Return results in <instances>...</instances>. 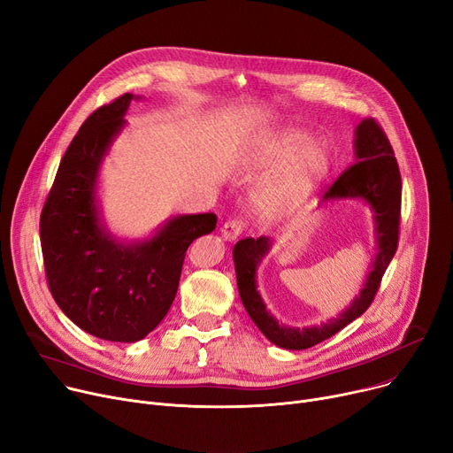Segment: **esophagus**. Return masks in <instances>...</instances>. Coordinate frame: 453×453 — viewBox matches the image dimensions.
<instances>
[{"mask_svg": "<svg viewBox=\"0 0 453 453\" xmlns=\"http://www.w3.org/2000/svg\"><path fill=\"white\" fill-rule=\"evenodd\" d=\"M243 232V221L239 219H230L221 226V237L225 242H234V239Z\"/></svg>", "mask_w": 453, "mask_h": 453, "instance_id": "obj_1", "label": "esophagus"}]
</instances>
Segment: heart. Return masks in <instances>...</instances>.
<instances>
[{
	"mask_svg": "<svg viewBox=\"0 0 453 453\" xmlns=\"http://www.w3.org/2000/svg\"><path fill=\"white\" fill-rule=\"evenodd\" d=\"M256 194L254 206L263 219H276L303 204L329 175L331 153L320 141H309L300 129H287L263 144L257 163H283Z\"/></svg>",
	"mask_w": 453,
	"mask_h": 453,
	"instance_id": "heart-1",
	"label": "heart"
}]
</instances>
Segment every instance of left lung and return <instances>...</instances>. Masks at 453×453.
Returning <instances> with one entry per match:
<instances>
[{"instance_id": "8db88e82", "label": "left lung", "mask_w": 453, "mask_h": 453, "mask_svg": "<svg viewBox=\"0 0 453 453\" xmlns=\"http://www.w3.org/2000/svg\"><path fill=\"white\" fill-rule=\"evenodd\" d=\"M401 172L386 133L373 119H364L355 127V165L345 170L324 196V203L338 199H358L373 210L375 257L358 296L336 318L320 326L292 327L278 322L265 305L257 290V267L273 250L267 235L247 237L234 247V267L242 302L257 329L281 349L302 351L336 334L362 316L373 302L380 280L396 252L398 219H401Z\"/></svg>"}]
</instances>
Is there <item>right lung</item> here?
Returning a JSON list of instances; mask_svg holds the SVG:
<instances>
[{
	"label": "right lung",
	"instance_id": "1",
	"mask_svg": "<svg viewBox=\"0 0 453 453\" xmlns=\"http://www.w3.org/2000/svg\"><path fill=\"white\" fill-rule=\"evenodd\" d=\"M131 93L98 108L69 144L42 210L40 239L50 295L82 331L133 343L151 333L177 295L184 252L216 228L214 214L175 216L127 242L105 226L98 201L104 157L124 129Z\"/></svg>",
	"mask_w": 453,
	"mask_h": 453
}]
</instances>
